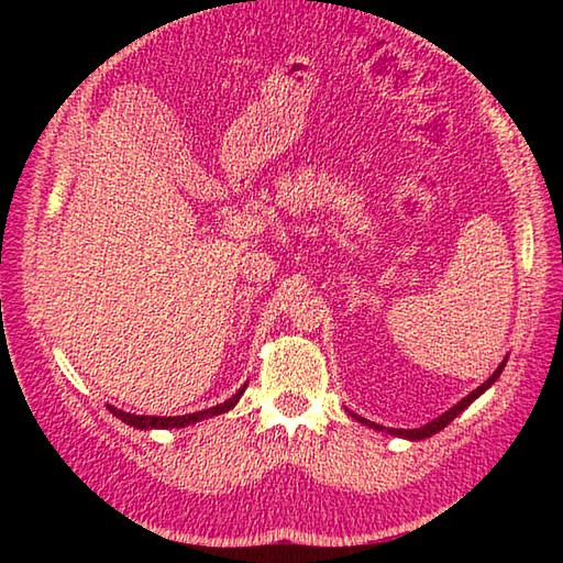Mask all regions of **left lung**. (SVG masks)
Segmentation results:
<instances>
[{
    "instance_id": "8db88e82",
    "label": "left lung",
    "mask_w": 563,
    "mask_h": 563,
    "mask_svg": "<svg viewBox=\"0 0 563 563\" xmlns=\"http://www.w3.org/2000/svg\"><path fill=\"white\" fill-rule=\"evenodd\" d=\"M504 367H506V361L496 367V373H494L492 377H488L482 387H476L474 391L466 394V397H464L462 401L454 404L450 411H445L442 416L433 418V421H430V423H426V426H421V428H411V430H404V428H387V433H389V435H399V438H409V440H423V438L435 435L438 430H442V428H445L450 421H454V418H457V416H460V413L466 409V406H470L474 399H479L482 394H484L488 387H492L494 382L500 377V373H504ZM351 416L355 418V421H361V423H365V426H369V428H375V430H385V428L377 426V423H369L367 418H363V416H355V413H351Z\"/></svg>"
}]
</instances>
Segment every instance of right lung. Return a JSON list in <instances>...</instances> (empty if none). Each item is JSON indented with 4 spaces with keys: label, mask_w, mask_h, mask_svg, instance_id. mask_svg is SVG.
Wrapping results in <instances>:
<instances>
[{
    "label": "right lung",
    "mask_w": 563,
    "mask_h": 563,
    "mask_svg": "<svg viewBox=\"0 0 563 563\" xmlns=\"http://www.w3.org/2000/svg\"><path fill=\"white\" fill-rule=\"evenodd\" d=\"M246 389V385L239 389L232 399H227L224 404H218L212 406V409H206V411H196V413H186V416H135V413H125L121 409H115V406H109V411L121 418L123 423L133 426V428H140V430H152V428H184V426H190V423H198L202 421V418H212V416H220L224 411L234 409V404L239 401V397H242Z\"/></svg>",
    "instance_id": "obj_1"
}]
</instances>
